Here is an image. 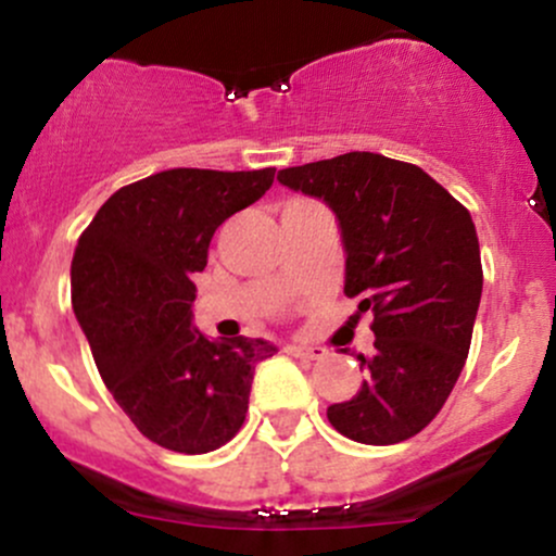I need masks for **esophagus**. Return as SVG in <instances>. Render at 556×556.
Returning <instances> with one entry per match:
<instances>
[{"instance_id": "esophagus-1", "label": "esophagus", "mask_w": 556, "mask_h": 556, "mask_svg": "<svg viewBox=\"0 0 556 556\" xmlns=\"http://www.w3.org/2000/svg\"><path fill=\"white\" fill-rule=\"evenodd\" d=\"M288 354L293 356H303V359H325L327 352L323 346H288Z\"/></svg>"}]
</instances>
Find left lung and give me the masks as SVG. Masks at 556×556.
Returning a JSON list of instances; mask_svg holds the SVG:
<instances>
[{"instance_id":"obj_1","label":"left lung","mask_w":556,"mask_h":556,"mask_svg":"<svg viewBox=\"0 0 556 556\" xmlns=\"http://www.w3.org/2000/svg\"><path fill=\"white\" fill-rule=\"evenodd\" d=\"M277 180L330 204L346 248L343 293L372 312L365 383L327 407L362 445H396L437 418L471 346L482 261L469 210L410 162L370 151L279 170Z\"/></svg>"}]
</instances>
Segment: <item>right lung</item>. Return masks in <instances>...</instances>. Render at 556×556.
Here are the masks:
<instances>
[{"instance_id":"obj_1","label":"right lung","mask_w":556,"mask_h":556,"mask_svg":"<svg viewBox=\"0 0 556 556\" xmlns=\"http://www.w3.org/2000/svg\"><path fill=\"white\" fill-rule=\"evenodd\" d=\"M263 170L175 167L103 202L72 261V303L116 405L146 440L186 455L218 450L244 424L263 338L207 341L191 325L194 274L215 229L274 184Z\"/></svg>"}]
</instances>
